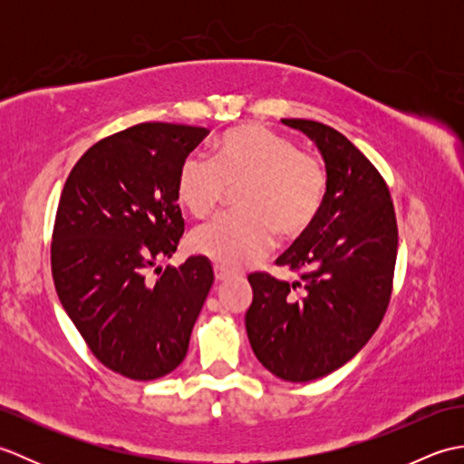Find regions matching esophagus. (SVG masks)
Masks as SVG:
<instances>
[{
  "instance_id": "1",
  "label": "esophagus",
  "mask_w": 464,
  "mask_h": 464,
  "mask_svg": "<svg viewBox=\"0 0 464 464\" xmlns=\"http://www.w3.org/2000/svg\"><path fill=\"white\" fill-rule=\"evenodd\" d=\"M213 271H215V279L217 281H225V279H229L231 275H233V271H229V269H225V267H221V265H215L213 267Z\"/></svg>"
}]
</instances>
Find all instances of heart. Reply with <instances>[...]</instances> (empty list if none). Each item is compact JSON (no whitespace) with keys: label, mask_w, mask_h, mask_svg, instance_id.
Segmentation results:
<instances>
[{"label":"heart","mask_w":464,"mask_h":464,"mask_svg":"<svg viewBox=\"0 0 464 464\" xmlns=\"http://www.w3.org/2000/svg\"><path fill=\"white\" fill-rule=\"evenodd\" d=\"M235 185L239 211L217 215L191 233V247L227 269L263 257L273 247V230L281 239L307 231L327 199L329 175L319 157L253 123L225 133L209 160L187 157L175 191L187 211L205 217Z\"/></svg>","instance_id":"obj_1"}]
</instances>
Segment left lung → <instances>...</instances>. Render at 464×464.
<instances>
[{
	"label": "left lung",
	"instance_id": "1",
	"mask_svg": "<svg viewBox=\"0 0 464 464\" xmlns=\"http://www.w3.org/2000/svg\"><path fill=\"white\" fill-rule=\"evenodd\" d=\"M281 121L319 147L327 199L275 261L297 273V281L269 273L247 277L253 303L245 327L265 369L283 381L307 382L343 367L379 329L391 301L399 231L387 183L347 137L317 121Z\"/></svg>",
	"mask_w": 464,
	"mask_h": 464
}]
</instances>
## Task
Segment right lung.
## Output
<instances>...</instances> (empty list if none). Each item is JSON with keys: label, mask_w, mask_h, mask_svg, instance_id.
I'll return each instance as SVG.
<instances>
[{"label": "right lung", "mask_w": 464, "mask_h": 464, "mask_svg": "<svg viewBox=\"0 0 464 464\" xmlns=\"http://www.w3.org/2000/svg\"><path fill=\"white\" fill-rule=\"evenodd\" d=\"M207 133L177 123L113 133L82 155L59 197L57 297L97 361L127 379L153 381L179 367L213 285L205 257L167 267L157 281L147 275L179 245L177 175Z\"/></svg>", "instance_id": "1"}]
</instances>
